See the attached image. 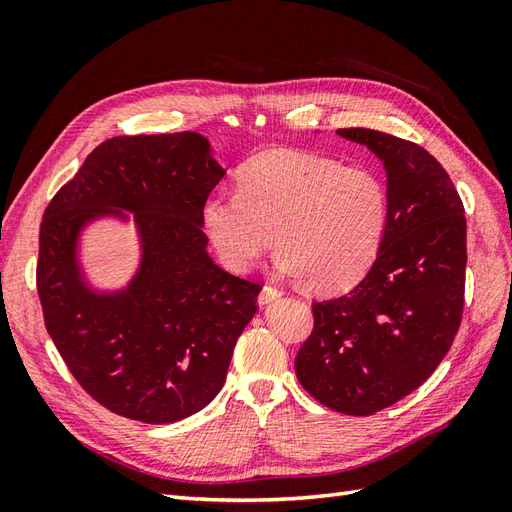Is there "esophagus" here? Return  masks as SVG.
Listing matches in <instances>:
<instances>
[{
    "mask_svg": "<svg viewBox=\"0 0 512 512\" xmlns=\"http://www.w3.org/2000/svg\"><path fill=\"white\" fill-rule=\"evenodd\" d=\"M280 297H282V288L265 284V288H262L260 294H258V303L260 305H269V303H273L275 299H280Z\"/></svg>",
    "mask_w": 512,
    "mask_h": 512,
    "instance_id": "1",
    "label": "esophagus"
}]
</instances>
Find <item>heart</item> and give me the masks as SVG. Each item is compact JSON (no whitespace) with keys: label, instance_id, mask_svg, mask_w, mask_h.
Wrapping results in <instances>:
<instances>
[{"label":"heart","instance_id":"obj_1","mask_svg":"<svg viewBox=\"0 0 512 512\" xmlns=\"http://www.w3.org/2000/svg\"><path fill=\"white\" fill-rule=\"evenodd\" d=\"M389 222V192L361 166L294 149H271L247 162L237 194H213L203 226L215 254L250 271L273 241L277 267L307 275L316 290L354 286L374 265Z\"/></svg>","mask_w":512,"mask_h":512}]
</instances>
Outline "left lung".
Listing matches in <instances>:
<instances>
[{
	"label": "left lung",
	"mask_w": 512,
	"mask_h": 512,
	"mask_svg": "<svg viewBox=\"0 0 512 512\" xmlns=\"http://www.w3.org/2000/svg\"><path fill=\"white\" fill-rule=\"evenodd\" d=\"M382 160L389 222L374 265L350 292L314 301L294 369L322 406L369 416L418 389L451 350L466 290V215L421 145L367 128L337 130Z\"/></svg>",
	"instance_id": "obj_1"
}]
</instances>
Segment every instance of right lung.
Returning a JSON list of instances; mask_svg holds the SVG:
<instances>
[{
  "label": "right lung",
  "mask_w": 512,
  "mask_h": 512,
  "mask_svg": "<svg viewBox=\"0 0 512 512\" xmlns=\"http://www.w3.org/2000/svg\"><path fill=\"white\" fill-rule=\"evenodd\" d=\"M222 177L196 132L115 136L89 153L42 215L36 286L46 331L106 410L175 423L222 389L262 288L207 254L203 205ZM111 206L135 213L144 260L126 291L96 295L80 280L75 239Z\"/></svg>",
  "instance_id": "obj_1"
}]
</instances>
